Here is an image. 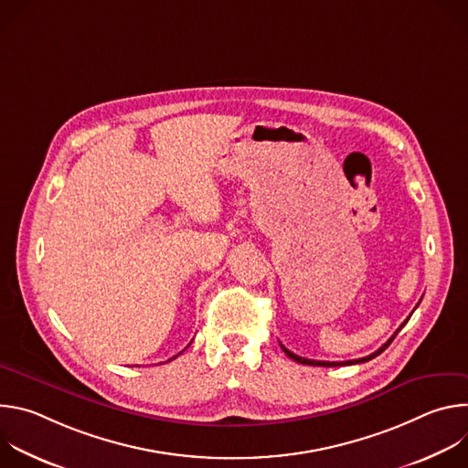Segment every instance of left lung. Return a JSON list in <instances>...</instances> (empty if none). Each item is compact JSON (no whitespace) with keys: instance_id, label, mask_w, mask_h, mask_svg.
I'll use <instances>...</instances> for the list:
<instances>
[{"instance_id":"8db88e82","label":"left lung","mask_w":468,"mask_h":468,"mask_svg":"<svg viewBox=\"0 0 468 468\" xmlns=\"http://www.w3.org/2000/svg\"><path fill=\"white\" fill-rule=\"evenodd\" d=\"M417 305H419V303H417ZM415 309H417V307H415ZM410 318H411V314L408 316V320H410ZM408 320H406V322H404L402 325H399V327H398V329L394 331V335H392V337H390V339H388V341H387V343H385V345H383V346H381L379 350H376L374 354H370V356H367V357H361V359H354V361H341V363H339V361H337V363H335V361H314V359H305V357H300V356L292 354V352H291V350H287V348H285L283 345H282V348H283V352H285V354H287V356H289L291 359H294L296 363H302V365H311V367H343V365H356V363H367V361L374 359L376 356H379V354H381V352H383V350H385V348H387V346H388V345L392 343V339H394V337L398 335V331H399V329H402V327H404V325L408 324Z\"/></svg>"}]
</instances>
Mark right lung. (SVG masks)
I'll use <instances>...</instances> for the list:
<instances>
[{
    "mask_svg": "<svg viewBox=\"0 0 468 468\" xmlns=\"http://www.w3.org/2000/svg\"><path fill=\"white\" fill-rule=\"evenodd\" d=\"M177 356H179V354H177ZM177 356H174V357H172V359H176V357H177Z\"/></svg>",
    "mask_w": 468,
    "mask_h": 468,
    "instance_id": "obj_1",
    "label": "right lung"
}]
</instances>
